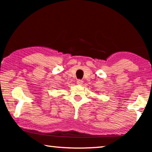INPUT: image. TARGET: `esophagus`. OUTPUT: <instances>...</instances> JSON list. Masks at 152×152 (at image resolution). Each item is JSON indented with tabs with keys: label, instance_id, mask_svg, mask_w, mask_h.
<instances>
[{
	"label": "esophagus",
	"instance_id": "34e87169",
	"mask_svg": "<svg viewBox=\"0 0 152 152\" xmlns=\"http://www.w3.org/2000/svg\"><path fill=\"white\" fill-rule=\"evenodd\" d=\"M83 83V81L82 80H77V84L78 85H82Z\"/></svg>",
	"mask_w": 152,
	"mask_h": 152
}]
</instances>
